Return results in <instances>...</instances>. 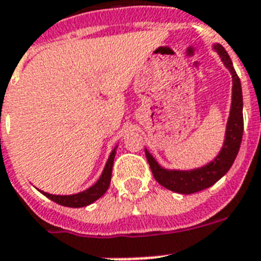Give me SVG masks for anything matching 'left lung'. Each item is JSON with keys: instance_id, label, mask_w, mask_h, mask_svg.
Returning a JSON list of instances; mask_svg holds the SVG:
<instances>
[{"instance_id": "1", "label": "left lung", "mask_w": 261, "mask_h": 261, "mask_svg": "<svg viewBox=\"0 0 261 261\" xmlns=\"http://www.w3.org/2000/svg\"><path fill=\"white\" fill-rule=\"evenodd\" d=\"M213 49L221 58L222 63L228 69L232 77V92H231L230 114L226 123V133L223 146L212 162L194 169H167L156 162L148 149L146 151L147 160L159 184L167 189L180 194H192L210 188L219 178H222L231 168L238 152H239L242 135H243V96L242 85L234 69L230 56L219 43L213 44Z\"/></svg>"}]
</instances>
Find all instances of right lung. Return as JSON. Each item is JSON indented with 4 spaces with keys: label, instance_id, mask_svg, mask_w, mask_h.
<instances>
[{
    "label": "right lung",
    "instance_id": "1",
    "mask_svg": "<svg viewBox=\"0 0 261 261\" xmlns=\"http://www.w3.org/2000/svg\"><path fill=\"white\" fill-rule=\"evenodd\" d=\"M118 144L113 148V151L110 152L108 158V162L105 164V168H103L102 173L99 176L98 180L96 181V184H93L92 187L88 188L87 190H83L80 193L76 194H68V196H59V194H49L47 192H43L39 190L40 193L44 194L47 198L52 199L54 202L59 203V205L67 206V207H84V206H88L90 203H93L94 201L102 197L106 193L109 185H110V180H112V171H113V164H114V158L115 153H117Z\"/></svg>",
    "mask_w": 261,
    "mask_h": 261
}]
</instances>
